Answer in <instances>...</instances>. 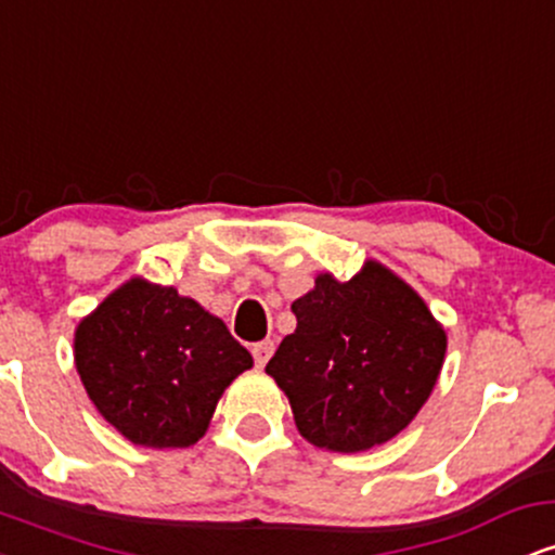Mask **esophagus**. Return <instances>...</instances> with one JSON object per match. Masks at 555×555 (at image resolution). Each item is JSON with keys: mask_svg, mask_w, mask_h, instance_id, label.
Instances as JSON below:
<instances>
[{"mask_svg": "<svg viewBox=\"0 0 555 555\" xmlns=\"http://www.w3.org/2000/svg\"><path fill=\"white\" fill-rule=\"evenodd\" d=\"M271 354H273V341L271 339L253 344V358H256V365L263 367L266 362L271 360Z\"/></svg>", "mask_w": 555, "mask_h": 555, "instance_id": "obj_1", "label": "esophagus"}]
</instances>
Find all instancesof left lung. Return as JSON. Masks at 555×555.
<instances>
[{"mask_svg":"<svg viewBox=\"0 0 555 555\" xmlns=\"http://www.w3.org/2000/svg\"><path fill=\"white\" fill-rule=\"evenodd\" d=\"M295 334L266 365L289 397L297 430L328 451H365L412 423L441 373L446 334L412 286L367 260L331 273L292 302Z\"/></svg>","mask_w":555,"mask_h":555,"instance_id":"1","label":"left lung"}]
</instances>
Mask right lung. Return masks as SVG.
Segmentation results:
<instances>
[{"label": "right lung", "mask_w": 555, "mask_h": 555, "mask_svg": "<svg viewBox=\"0 0 555 555\" xmlns=\"http://www.w3.org/2000/svg\"><path fill=\"white\" fill-rule=\"evenodd\" d=\"M75 365L127 441L182 449L206 433L216 401L253 358L195 299L132 279L75 331Z\"/></svg>", "instance_id": "right-lung-1"}]
</instances>
